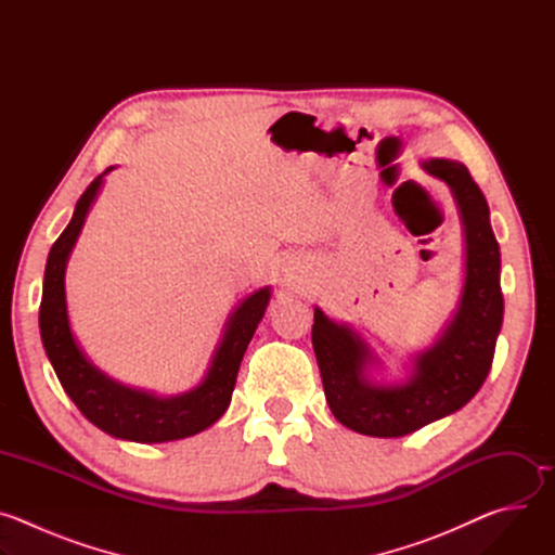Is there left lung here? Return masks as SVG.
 <instances>
[{
    "label": "left lung",
    "mask_w": 555,
    "mask_h": 555,
    "mask_svg": "<svg viewBox=\"0 0 555 555\" xmlns=\"http://www.w3.org/2000/svg\"><path fill=\"white\" fill-rule=\"evenodd\" d=\"M424 169L443 180L465 225V283L454 319L441 338L415 358L409 382L375 386L364 377L369 347L315 307L311 345L327 404L347 428L371 437H404L465 406L483 386L503 325L501 250L490 225V206L469 171L452 160Z\"/></svg>",
    "instance_id": "1"
}]
</instances>
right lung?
<instances>
[{
  "instance_id": "obj_1",
  "label": "right lung",
  "mask_w": 555,
  "mask_h": 555,
  "mask_svg": "<svg viewBox=\"0 0 555 555\" xmlns=\"http://www.w3.org/2000/svg\"><path fill=\"white\" fill-rule=\"evenodd\" d=\"M112 169L114 167L105 173ZM103 176L78 197L67 228L50 248L39 305L43 349L69 400L107 435L140 443H160L197 435L212 426L230 404L240 364L268 307L270 287L250 294L234 309L204 382L193 390L182 392L178 398H155L151 392L127 388L103 375L74 343L67 323L63 283L67 257L103 184Z\"/></svg>"
}]
</instances>
